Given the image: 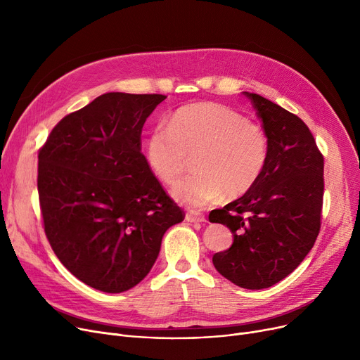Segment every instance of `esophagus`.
<instances>
[{
    "label": "esophagus",
    "mask_w": 360,
    "mask_h": 360,
    "mask_svg": "<svg viewBox=\"0 0 360 360\" xmlns=\"http://www.w3.org/2000/svg\"><path fill=\"white\" fill-rule=\"evenodd\" d=\"M185 219H186V221H190V223H202V221H205L204 214L200 213V212H186Z\"/></svg>",
    "instance_id": "esophagus-1"
}]
</instances>
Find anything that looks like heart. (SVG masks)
I'll return each mask as SVG.
<instances>
[{
    "label": "heart",
    "instance_id": "1",
    "mask_svg": "<svg viewBox=\"0 0 360 360\" xmlns=\"http://www.w3.org/2000/svg\"><path fill=\"white\" fill-rule=\"evenodd\" d=\"M270 156L267 132L220 103L186 105L146 141V159L155 175L178 181L194 159L195 174L178 182L172 194L188 207H204L223 194L238 198L251 191Z\"/></svg>",
    "mask_w": 360,
    "mask_h": 360
}]
</instances>
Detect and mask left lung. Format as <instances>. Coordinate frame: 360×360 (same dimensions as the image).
Returning a JSON list of instances; mask_svg holds the SVG:
<instances>
[{
    "label": "left lung",
    "instance_id": "left-lung-1",
    "mask_svg": "<svg viewBox=\"0 0 360 360\" xmlns=\"http://www.w3.org/2000/svg\"><path fill=\"white\" fill-rule=\"evenodd\" d=\"M251 99L270 141L266 170L251 191L210 212L233 233L213 255L216 270L239 288L266 289L288 277L312 250L321 228L324 156L308 125L255 93Z\"/></svg>",
    "mask_w": 360,
    "mask_h": 360
}]
</instances>
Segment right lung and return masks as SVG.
Here are the masks:
<instances>
[{"label": "right lung", "instance_id": "right-lung-1", "mask_svg": "<svg viewBox=\"0 0 360 360\" xmlns=\"http://www.w3.org/2000/svg\"><path fill=\"white\" fill-rule=\"evenodd\" d=\"M165 94L106 93L68 113L41 147L45 235L63 266L106 293L148 274L165 232L184 220L141 153V131Z\"/></svg>", "mask_w": 360, "mask_h": 360}]
</instances>
